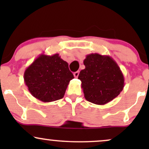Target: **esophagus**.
I'll return each mask as SVG.
<instances>
[{
	"instance_id": "1",
	"label": "esophagus",
	"mask_w": 149,
	"mask_h": 149,
	"mask_svg": "<svg viewBox=\"0 0 149 149\" xmlns=\"http://www.w3.org/2000/svg\"><path fill=\"white\" fill-rule=\"evenodd\" d=\"M78 75H79V71H76V72H74V73H73V76H74L75 78H77Z\"/></svg>"
}]
</instances>
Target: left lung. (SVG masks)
I'll use <instances>...</instances> for the list:
<instances>
[{"label": "left lung", "mask_w": 149, "mask_h": 149, "mask_svg": "<svg viewBox=\"0 0 149 149\" xmlns=\"http://www.w3.org/2000/svg\"><path fill=\"white\" fill-rule=\"evenodd\" d=\"M83 64L85 69L80 71L78 79L87 101L104 105L123 90V74L111 57L92 53L86 56Z\"/></svg>", "instance_id": "1"}]
</instances>
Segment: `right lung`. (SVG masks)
Here are the masks:
<instances>
[{"instance_id": "add662e5", "label": "right lung", "mask_w": 149, "mask_h": 149, "mask_svg": "<svg viewBox=\"0 0 149 149\" xmlns=\"http://www.w3.org/2000/svg\"><path fill=\"white\" fill-rule=\"evenodd\" d=\"M73 78L69 64L59 54H41L26 69L24 74V83L32 96L43 102L62 99Z\"/></svg>"}]
</instances>
